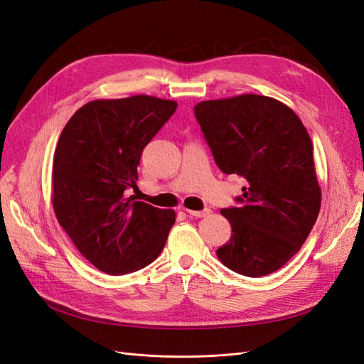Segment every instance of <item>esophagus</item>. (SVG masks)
Wrapping results in <instances>:
<instances>
[{
  "mask_svg": "<svg viewBox=\"0 0 364 364\" xmlns=\"http://www.w3.org/2000/svg\"><path fill=\"white\" fill-rule=\"evenodd\" d=\"M185 211H186V214L191 217H196V218H202V217H206L211 214V209L209 208H205V209H202V211H193V209H185Z\"/></svg>",
  "mask_w": 364,
  "mask_h": 364,
  "instance_id": "34e87169",
  "label": "esophagus"
}]
</instances>
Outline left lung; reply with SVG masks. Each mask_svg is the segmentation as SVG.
<instances>
[{
    "label": "left lung",
    "instance_id": "8db88e82",
    "mask_svg": "<svg viewBox=\"0 0 364 364\" xmlns=\"http://www.w3.org/2000/svg\"><path fill=\"white\" fill-rule=\"evenodd\" d=\"M225 174L245 179L238 206L222 209L232 235L217 257L249 278L281 269L305 243L321 209L310 135L289 106L243 94L194 106Z\"/></svg>",
    "mask_w": 364,
    "mask_h": 364
}]
</instances>
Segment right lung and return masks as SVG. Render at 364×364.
<instances>
[{"mask_svg":"<svg viewBox=\"0 0 364 364\" xmlns=\"http://www.w3.org/2000/svg\"><path fill=\"white\" fill-rule=\"evenodd\" d=\"M178 103L150 95L94 100L63 127L53 161L58 222L92 266L109 274L144 269L162 252L173 209L127 197L142 150Z\"/></svg>","mask_w":364,"mask_h":364,"instance_id":"1","label":"right lung"}]
</instances>
